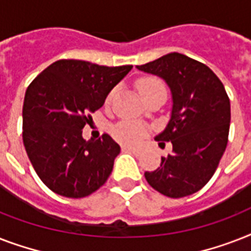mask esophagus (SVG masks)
<instances>
[{"instance_id":"obj_1","label":"esophagus","mask_w":251,"mask_h":251,"mask_svg":"<svg viewBox=\"0 0 251 251\" xmlns=\"http://www.w3.org/2000/svg\"><path fill=\"white\" fill-rule=\"evenodd\" d=\"M122 151H129V152H133L135 155H139L142 152L141 149H137V147H133V146H127V145H124L122 146Z\"/></svg>"}]
</instances>
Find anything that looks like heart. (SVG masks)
I'll use <instances>...</instances> for the list:
<instances>
[{
	"label": "heart",
	"mask_w": 251,
	"mask_h": 251,
	"mask_svg": "<svg viewBox=\"0 0 251 251\" xmlns=\"http://www.w3.org/2000/svg\"><path fill=\"white\" fill-rule=\"evenodd\" d=\"M137 88L139 95H141V98H145V96L152 94L155 91L165 90L164 84L161 83L159 79H156V78L141 79L137 83ZM113 95L114 91H112L108 95V98H106V102H109L112 100ZM112 134H113V137L118 142H122V143H126V145H138L147 135V129L142 124H139V122L125 120V121H121L120 124L114 126L113 129H112Z\"/></svg>",
	"instance_id": "1"
}]
</instances>
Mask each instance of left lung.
<instances>
[{
  "mask_svg": "<svg viewBox=\"0 0 251 251\" xmlns=\"http://www.w3.org/2000/svg\"><path fill=\"white\" fill-rule=\"evenodd\" d=\"M138 70L163 78L171 88V120L155 137L171 142L173 152L160 167L146 172L151 186L169 198L197 193L214 176L226 149L230 124L229 98L208 66L181 53H169Z\"/></svg>",
  "mask_w": 251,
  "mask_h": 251,
  "instance_id": "left-lung-1",
  "label": "left lung"
}]
</instances>
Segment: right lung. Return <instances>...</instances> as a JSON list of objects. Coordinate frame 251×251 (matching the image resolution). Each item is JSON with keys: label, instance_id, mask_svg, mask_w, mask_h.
<instances>
[{"label": "right lung", "instance_id": "right-lung-1", "mask_svg": "<svg viewBox=\"0 0 251 251\" xmlns=\"http://www.w3.org/2000/svg\"><path fill=\"white\" fill-rule=\"evenodd\" d=\"M133 69L100 66L80 60L49 65L25 91L23 145L33 169L56 194L83 198L108 179L120 146L102 134L86 141L82 129L90 113Z\"/></svg>", "mask_w": 251, "mask_h": 251}]
</instances>
